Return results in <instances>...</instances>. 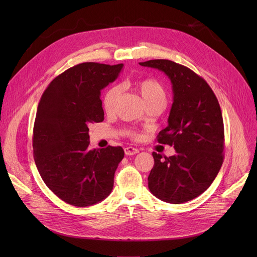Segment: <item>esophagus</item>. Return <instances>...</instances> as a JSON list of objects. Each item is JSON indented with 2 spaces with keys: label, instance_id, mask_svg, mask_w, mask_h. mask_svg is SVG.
I'll use <instances>...</instances> for the list:
<instances>
[{
  "label": "esophagus",
  "instance_id": "1",
  "mask_svg": "<svg viewBox=\"0 0 257 257\" xmlns=\"http://www.w3.org/2000/svg\"><path fill=\"white\" fill-rule=\"evenodd\" d=\"M125 154L127 156H130V155H136L139 153V149H137V148H133V147H126L125 149Z\"/></svg>",
  "mask_w": 257,
  "mask_h": 257
}]
</instances>
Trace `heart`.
Here are the masks:
<instances>
[{"label":"heart","instance_id":"1","mask_svg":"<svg viewBox=\"0 0 257 257\" xmlns=\"http://www.w3.org/2000/svg\"><path fill=\"white\" fill-rule=\"evenodd\" d=\"M137 91L147 104V106L152 104H159L166 102V89L160 82L154 79H142L134 83ZM120 94V87L117 85L107 88L102 97V107L106 113H112ZM132 138H138V134L133 131H127Z\"/></svg>","mask_w":257,"mask_h":257}]
</instances>
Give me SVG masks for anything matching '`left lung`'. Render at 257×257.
I'll use <instances>...</instances> for the list:
<instances>
[{
  "mask_svg": "<svg viewBox=\"0 0 257 257\" xmlns=\"http://www.w3.org/2000/svg\"><path fill=\"white\" fill-rule=\"evenodd\" d=\"M164 72L172 83L168 126L157 142L174 147L167 157L153 152L148 177L150 192L161 201L184 203L204 193L223 164L224 123L217 97L206 81L188 67L167 59L140 62Z\"/></svg>",
  "mask_w": 257,
  "mask_h": 257,
  "instance_id": "8db88e82",
  "label": "left lung"
}]
</instances>
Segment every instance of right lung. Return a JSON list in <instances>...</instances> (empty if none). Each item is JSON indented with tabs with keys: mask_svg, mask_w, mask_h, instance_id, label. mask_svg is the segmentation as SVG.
<instances>
[{
	"mask_svg": "<svg viewBox=\"0 0 257 257\" xmlns=\"http://www.w3.org/2000/svg\"><path fill=\"white\" fill-rule=\"evenodd\" d=\"M123 66L77 64L54 79L40 98L33 128L35 165L46 185L67 204L90 206L112 191L124 150H89L88 127L104 119L101 90Z\"/></svg>",
	"mask_w": 257,
	"mask_h": 257,
	"instance_id": "right-lung-1",
	"label": "right lung"
}]
</instances>
